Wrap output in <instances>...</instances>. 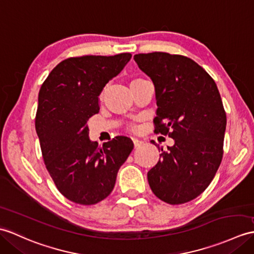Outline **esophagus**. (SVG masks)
<instances>
[{"mask_svg":"<svg viewBox=\"0 0 254 254\" xmlns=\"http://www.w3.org/2000/svg\"><path fill=\"white\" fill-rule=\"evenodd\" d=\"M133 143H134V146H135V147H139L140 145H143L144 141L138 139V138H133Z\"/></svg>","mask_w":254,"mask_h":254,"instance_id":"esophagus-1","label":"esophagus"}]
</instances>
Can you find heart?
<instances>
[{"label":"heart","mask_w":254,"mask_h":254,"mask_svg":"<svg viewBox=\"0 0 254 254\" xmlns=\"http://www.w3.org/2000/svg\"><path fill=\"white\" fill-rule=\"evenodd\" d=\"M104 93H105V91H103V92H102V94H100V97H103V96H104Z\"/></svg>","instance_id":"obj_1"}]
</instances>
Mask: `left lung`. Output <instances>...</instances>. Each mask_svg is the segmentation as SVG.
<instances>
[{"label": "left lung", "mask_w": 254, "mask_h": 254, "mask_svg": "<svg viewBox=\"0 0 254 254\" xmlns=\"http://www.w3.org/2000/svg\"><path fill=\"white\" fill-rule=\"evenodd\" d=\"M134 61L155 85V131L174 139L147 173L149 186L164 202H188L209 186L222 161L226 114L220 92L188 57L155 52Z\"/></svg>", "instance_id": "obj_1"}]
</instances>
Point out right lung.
Masks as SVG:
<instances>
[{
	"mask_svg": "<svg viewBox=\"0 0 254 254\" xmlns=\"http://www.w3.org/2000/svg\"><path fill=\"white\" fill-rule=\"evenodd\" d=\"M131 57L122 53L68 58L52 70L41 86L35 131L46 169L70 201L91 205L108 197L118 171L133 149V141L127 136L98 147L88 137L87 125L98 114L105 85Z\"/></svg>",
	"mask_w": 254,
	"mask_h": 254,
	"instance_id": "right-lung-1",
	"label": "right lung"
}]
</instances>
